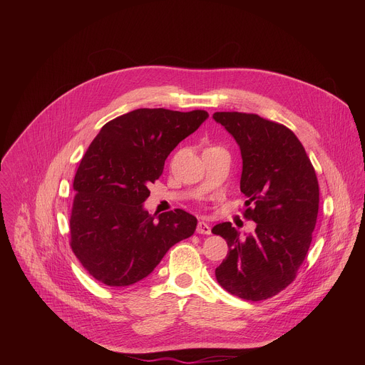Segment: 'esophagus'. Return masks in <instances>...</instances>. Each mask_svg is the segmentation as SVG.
I'll use <instances>...</instances> for the list:
<instances>
[{
    "label": "esophagus",
    "mask_w": 365,
    "mask_h": 365,
    "mask_svg": "<svg viewBox=\"0 0 365 365\" xmlns=\"http://www.w3.org/2000/svg\"><path fill=\"white\" fill-rule=\"evenodd\" d=\"M196 232H197V234H205V235H210V234H211V225L207 224V222H203V221H200V222L197 224Z\"/></svg>",
    "instance_id": "obj_1"
}]
</instances>
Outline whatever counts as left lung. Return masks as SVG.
<instances>
[{"label": "left lung", "mask_w": 365, "mask_h": 365, "mask_svg": "<svg viewBox=\"0 0 365 365\" xmlns=\"http://www.w3.org/2000/svg\"><path fill=\"white\" fill-rule=\"evenodd\" d=\"M212 117L240 145L244 217L257 224L245 237L231 222L212 228L230 248L215 276L234 296L264 300L296 279L309 251L319 210L318 178L304 147L283 124L245 113Z\"/></svg>", "instance_id": "1"}]
</instances>
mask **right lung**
<instances>
[{
  "instance_id": "right-lung-1",
  "label": "right lung",
  "mask_w": 365,
  "mask_h": 365,
  "mask_svg": "<svg viewBox=\"0 0 365 365\" xmlns=\"http://www.w3.org/2000/svg\"><path fill=\"white\" fill-rule=\"evenodd\" d=\"M206 111L140 108L103 125L73 180L71 247L98 282L124 287L147 277L197 220L183 210L154 220L144 207L170 151L207 118Z\"/></svg>"
}]
</instances>
